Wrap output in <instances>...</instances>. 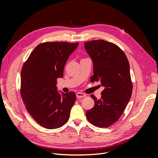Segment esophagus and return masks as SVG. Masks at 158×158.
Listing matches in <instances>:
<instances>
[{
    "mask_svg": "<svg viewBox=\"0 0 158 158\" xmlns=\"http://www.w3.org/2000/svg\"><path fill=\"white\" fill-rule=\"evenodd\" d=\"M85 96V95L83 93L78 92L77 94H76V97H77V98H84Z\"/></svg>",
    "mask_w": 158,
    "mask_h": 158,
    "instance_id": "1",
    "label": "esophagus"
}]
</instances>
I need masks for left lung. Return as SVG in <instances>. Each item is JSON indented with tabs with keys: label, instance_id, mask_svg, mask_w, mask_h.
<instances>
[{
	"label": "left lung",
	"instance_id": "8db88e82",
	"mask_svg": "<svg viewBox=\"0 0 158 158\" xmlns=\"http://www.w3.org/2000/svg\"><path fill=\"white\" fill-rule=\"evenodd\" d=\"M84 48L94 64L90 81L100 82L104 88L101 99L91 95L95 104L86 111V117L94 126L108 127L121 116L131 99L130 65L125 52L113 43L94 40L84 43Z\"/></svg>",
	"mask_w": 158,
	"mask_h": 158
}]
</instances>
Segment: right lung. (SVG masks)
Masks as SVG:
<instances>
[{"label": "right lung", "mask_w": 158, "mask_h": 158, "mask_svg": "<svg viewBox=\"0 0 158 158\" xmlns=\"http://www.w3.org/2000/svg\"><path fill=\"white\" fill-rule=\"evenodd\" d=\"M78 43L46 42L31 52L21 71V96L33 119L47 129L58 128L69 121L75 93L59 92L57 78Z\"/></svg>", "instance_id": "obj_1"}]
</instances>
